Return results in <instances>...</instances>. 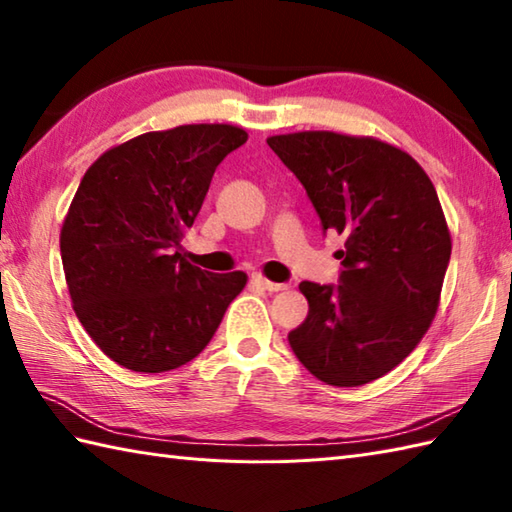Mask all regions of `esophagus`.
<instances>
[{
    "label": "esophagus",
    "mask_w": 512,
    "mask_h": 512,
    "mask_svg": "<svg viewBox=\"0 0 512 512\" xmlns=\"http://www.w3.org/2000/svg\"><path fill=\"white\" fill-rule=\"evenodd\" d=\"M250 281H253L255 286H259V288H264V290H268V292H279V290H286L288 286L286 284H275V281H270V279H266L262 273H255L253 277H250Z\"/></svg>",
    "instance_id": "obj_1"
}]
</instances>
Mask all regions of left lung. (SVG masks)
<instances>
[{
    "label": "left lung",
    "instance_id": "8db88e82",
    "mask_svg": "<svg viewBox=\"0 0 512 512\" xmlns=\"http://www.w3.org/2000/svg\"><path fill=\"white\" fill-rule=\"evenodd\" d=\"M266 143L306 187L323 231L345 235L339 286L301 281L308 317L288 334L312 376L358 387L416 350L440 306L451 233L436 187L374 136L295 132Z\"/></svg>",
    "mask_w": 512,
    "mask_h": 512
}]
</instances>
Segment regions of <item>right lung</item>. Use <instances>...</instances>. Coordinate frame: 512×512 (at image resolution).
<instances>
[{
	"instance_id": "obj_1",
	"label": "right lung",
	"mask_w": 512,
	"mask_h": 512,
	"mask_svg": "<svg viewBox=\"0 0 512 512\" xmlns=\"http://www.w3.org/2000/svg\"><path fill=\"white\" fill-rule=\"evenodd\" d=\"M248 134L226 123L145 132L96 158L61 226L72 308L105 356L160 374L198 356L246 286L180 255L215 167Z\"/></svg>"
}]
</instances>
